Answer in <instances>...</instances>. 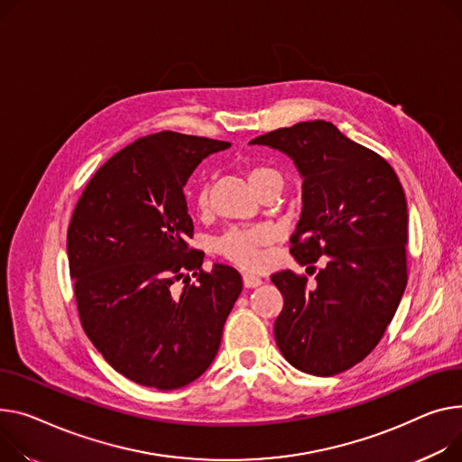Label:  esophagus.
Instances as JSON below:
<instances>
[{"mask_svg": "<svg viewBox=\"0 0 462 462\" xmlns=\"http://www.w3.org/2000/svg\"><path fill=\"white\" fill-rule=\"evenodd\" d=\"M262 284V279H258V276L254 274H243V286L245 288H256Z\"/></svg>", "mask_w": 462, "mask_h": 462, "instance_id": "1", "label": "esophagus"}]
</instances>
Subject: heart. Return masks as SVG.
<instances>
[{"label": "heart", "mask_w": 462, "mask_h": 462, "mask_svg": "<svg viewBox=\"0 0 462 462\" xmlns=\"http://www.w3.org/2000/svg\"><path fill=\"white\" fill-rule=\"evenodd\" d=\"M249 181L254 191L260 195L267 188H281L284 186V176L279 169L271 165H253L249 169ZM209 202V181L204 178L197 188V206L206 208ZM273 234L267 228H234L223 234L215 241V251L223 254L226 260L243 269H258L262 265V249L269 245Z\"/></svg>", "instance_id": "obj_1"}]
</instances>
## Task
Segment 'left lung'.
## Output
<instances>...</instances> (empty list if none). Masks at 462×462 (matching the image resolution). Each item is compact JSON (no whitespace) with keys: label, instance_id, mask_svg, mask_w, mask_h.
I'll return each instance as SVG.
<instances>
[{"label":"left lung","instance_id":"8db88e82","mask_svg":"<svg viewBox=\"0 0 462 462\" xmlns=\"http://www.w3.org/2000/svg\"><path fill=\"white\" fill-rule=\"evenodd\" d=\"M251 144L284 152L302 176V211L290 253L323 258L316 282L279 271L284 297L274 340L297 370L330 377L370 355L407 288V199L390 163L332 122H299Z\"/></svg>","mask_w":462,"mask_h":462}]
</instances>
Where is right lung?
<instances>
[{"mask_svg":"<svg viewBox=\"0 0 462 462\" xmlns=\"http://www.w3.org/2000/svg\"><path fill=\"white\" fill-rule=\"evenodd\" d=\"M228 146L176 132L141 137L97 171L72 213L67 251L81 327L137 384L186 386L219 351L243 282L230 265L202 271L204 253L188 247L193 221L183 186L204 158Z\"/></svg>","mask_w":462,"mask_h":462,"instance_id":"obj_1","label":"right lung"}]
</instances>
